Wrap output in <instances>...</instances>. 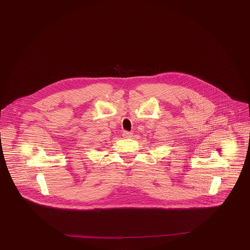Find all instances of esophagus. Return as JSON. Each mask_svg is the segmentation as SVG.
<instances>
[{"label": "esophagus", "mask_w": 250, "mask_h": 250, "mask_svg": "<svg viewBox=\"0 0 250 250\" xmlns=\"http://www.w3.org/2000/svg\"><path fill=\"white\" fill-rule=\"evenodd\" d=\"M123 136H124L125 138H130V137L132 136V133L129 132V131H124V132H123Z\"/></svg>", "instance_id": "1"}]
</instances>
